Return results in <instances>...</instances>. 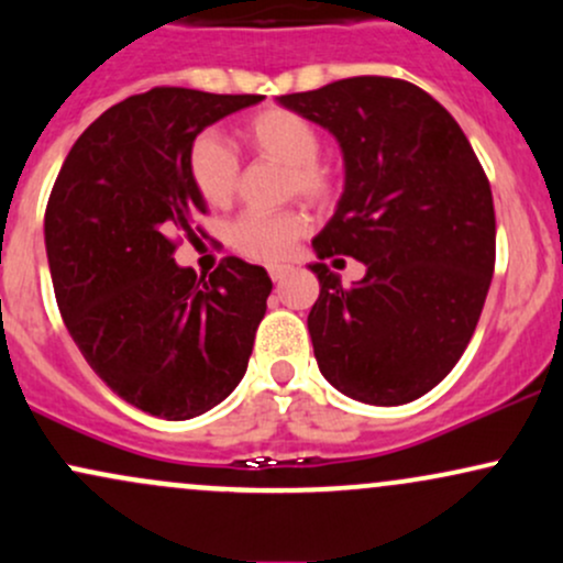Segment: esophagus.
Masks as SVG:
<instances>
[{"label": "esophagus", "mask_w": 563, "mask_h": 563, "mask_svg": "<svg viewBox=\"0 0 563 563\" xmlns=\"http://www.w3.org/2000/svg\"><path fill=\"white\" fill-rule=\"evenodd\" d=\"M288 272H291V269L283 267V264H272V267H269V277H272V280H275V283H280V280H286Z\"/></svg>", "instance_id": "1"}]
</instances>
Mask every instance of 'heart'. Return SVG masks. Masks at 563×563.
<instances>
[{
	"mask_svg": "<svg viewBox=\"0 0 563 563\" xmlns=\"http://www.w3.org/2000/svg\"><path fill=\"white\" fill-rule=\"evenodd\" d=\"M243 144L262 157L288 165V189L325 200L333 191V176L318 163L320 133L307 117L291 109H264L240 128ZM189 178L202 200L213 208L230 206L238 191V157L219 135L206 133L195 139L187 157ZM307 232V216L301 211H245L230 230L232 249L256 262H283L291 256L301 234Z\"/></svg>",
	"mask_w": 563,
	"mask_h": 563,
	"instance_id": "heart-1",
	"label": "heart"
}]
</instances>
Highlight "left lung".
<instances>
[{
  "label": "left lung",
  "mask_w": 563,
  "mask_h": 563,
  "mask_svg": "<svg viewBox=\"0 0 563 563\" xmlns=\"http://www.w3.org/2000/svg\"><path fill=\"white\" fill-rule=\"evenodd\" d=\"M277 101L342 146L344 191L314 253L366 264L352 288L310 264L320 374L372 406L422 398L456 366L489 294V178L454 117L406 79L350 77Z\"/></svg>",
  "instance_id": "8db88e82"
}]
</instances>
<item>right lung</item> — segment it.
Returning a JSON list of instances; mask_svg holds the SVG:
<instances>
[{
    "label": "right lung",
    "instance_id": "add662e5",
    "mask_svg": "<svg viewBox=\"0 0 563 563\" xmlns=\"http://www.w3.org/2000/svg\"><path fill=\"white\" fill-rule=\"evenodd\" d=\"M258 101L189 88L125 98L79 135L47 200L45 249L66 329L107 387L152 417H200L249 368L267 269L227 256L197 277L173 253L206 213L189 146Z\"/></svg>",
    "mask_w": 563,
    "mask_h": 563
}]
</instances>
